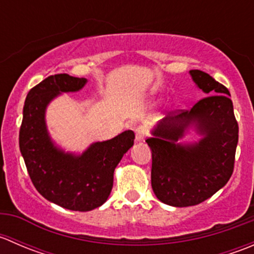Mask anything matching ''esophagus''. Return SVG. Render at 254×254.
<instances>
[{"label": "esophagus", "mask_w": 254, "mask_h": 254, "mask_svg": "<svg viewBox=\"0 0 254 254\" xmlns=\"http://www.w3.org/2000/svg\"><path fill=\"white\" fill-rule=\"evenodd\" d=\"M147 134V129L143 125H139V127L135 129V136H136V141H143Z\"/></svg>", "instance_id": "34e87169"}]
</instances>
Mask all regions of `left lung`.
I'll use <instances>...</instances> for the list:
<instances>
[{"instance_id": "1", "label": "left lung", "mask_w": 254, "mask_h": 254, "mask_svg": "<svg viewBox=\"0 0 254 254\" xmlns=\"http://www.w3.org/2000/svg\"><path fill=\"white\" fill-rule=\"evenodd\" d=\"M205 94L190 111L172 112L146 140L152 153L151 186L158 200L177 207L203 203L229 182L234 172L238 124L230 92L206 72L189 71ZM189 127L203 136L178 144Z\"/></svg>"}]
</instances>
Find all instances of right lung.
I'll use <instances>...</instances> for the list:
<instances>
[{
    "instance_id": "obj_1",
    "label": "right lung",
    "mask_w": 254,
    "mask_h": 254,
    "mask_svg": "<svg viewBox=\"0 0 254 254\" xmlns=\"http://www.w3.org/2000/svg\"><path fill=\"white\" fill-rule=\"evenodd\" d=\"M86 78L67 73L49 76L27 94L19 130V148L35 189L45 199L73 211H89L108 199L114 170L134 145L131 130L94 142L82 155L54 145L45 124L48 104L64 92H77Z\"/></svg>"
}]
</instances>
